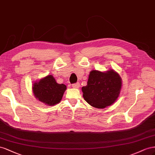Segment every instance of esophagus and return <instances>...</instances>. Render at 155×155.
I'll return each mask as SVG.
<instances>
[{
  "instance_id": "1",
  "label": "esophagus",
  "mask_w": 155,
  "mask_h": 155,
  "mask_svg": "<svg viewBox=\"0 0 155 155\" xmlns=\"http://www.w3.org/2000/svg\"><path fill=\"white\" fill-rule=\"evenodd\" d=\"M72 87L73 88H78L79 87H80V84H79V83L73 84H72Z\"/></svg>"
}]
</instances>
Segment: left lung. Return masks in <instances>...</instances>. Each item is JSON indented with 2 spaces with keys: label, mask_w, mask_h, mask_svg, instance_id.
Returning a JSON list of instances; mask_svg holds the SVG:
<instances>
[{
  "label": "left lung",
  "mask_w": 155,
  "mask_h": 155,
  "mask_svg": "<svg viewBox=\"0 0 155 155\" xmlns=\"http://www.w3.org/2000/svg\"><path fill=\"white\" fill-rule=\"evenodd\" d=\"M121 86L120 76L113 69L106 72L93 70L90 73L87 85L82 87L83 97L92 107L104 108L117 100Z\"/></svg>",
  "instance_id": "obj_1"
}]
</instances>
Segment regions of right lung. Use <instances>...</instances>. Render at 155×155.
<instances>
[{
	"instance_id": "right-lung-1",
	"label": "right lung",
	"mask_w": 155,
	"mask_h": 155,
	"mask_svg": "<svg viewBox=\"0 0 155 155\" xmlns=\"http://www.w3.org/2000/svg\"><path fill=\"white\" fill-rule=\"evenodd\" d=\"M64 84H58L51 74L35 82L32 91L35 97L41 103L48 106H53L60 102L66 90Z\"/></svg>"
}]
</instances>
